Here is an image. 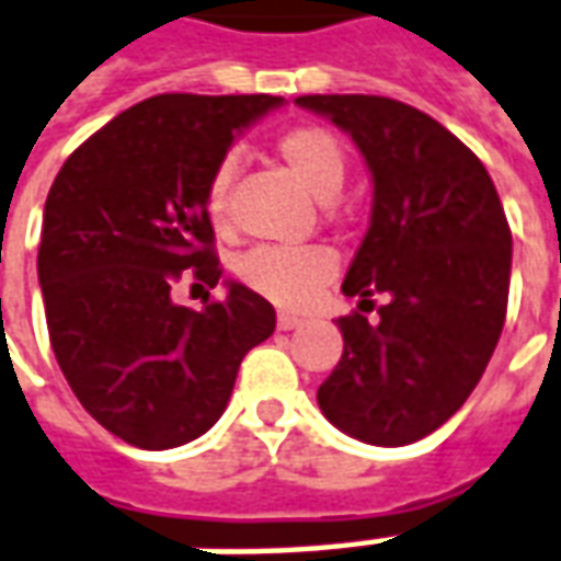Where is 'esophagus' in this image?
Returning <instances> with one entry per match:
<instances>
[{
    "label": "esophagus",
    "mask_w": 561,
    "mask_h": 561,
    "mask_svg": "<svg viewBox=\"0 0 561 561\" xmlns=\"http://www.w3.org/2000/svg\"><path fill=\"white\" fill-rule=\"evenodd\" d=\"M276 328H279V331H294V328H300V319H297V316H288V312H279Z\"/></svg>",
    "instance_id": "esophagus-1"
}]
</instances>
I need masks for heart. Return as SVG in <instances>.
I'll return each instance as SVG.
<instances>
[{"label": "heart", "mask_w": 561, "mask_h": 561, "mask_svg": "<svg viewBox=\"0 0 561 561\" xmlns=\"http://www.w3.org/2000/svg\"><path fill=\"white\" fill-rule=\"evenodd\" d=\"M276 151L294 179L307 187L309 194L321 203L334 199L346 182V148L334 133L304 124L291 127L276 139ZM237 175V160L225 158L209 175L206 185V215L215 230L230 227V187ZM334 254L321 245H300V249H282V245H257L237 261L240 276L254 294L267 297L276 307H304L324 282L334 279Z\"/></svg>", "instance_id": "obj_1"}]
</instances>
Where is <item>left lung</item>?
I'll list each match as a JSON object with an SVG mask.
<instances>
[{"mask_svg": "<svg viewBox=\"0 0 561 561\" xmlns=\"http://www.w3.org/2000/svg\"><path fill=\"white\" fill-rule=\"evenodd\" d=\"M352 136L374 175V213L343 279L374 304L336 321L343 358L319 386L331 425L374 446L416 444L468 401L499 346L511 291V227L489 172L444 124L364 93L297 96Z\"/></svg>", "mask_w": 561, "mask_h": 561, "instance_id": "8db88e82", "label": "left lung"}]
</instances>
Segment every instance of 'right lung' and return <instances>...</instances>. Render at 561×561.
Segmentation results:
<instances>
[{"label": "right lung", "instance_id": "1", "mask_svg": "<svg viewBox=\"0 0 561 561\" xmlns=\"http://www.w3.org/2000/svg\"><path fill=\"white\" fill-rule=\"evenodd\" d=\"M282 96L160 93L78 145L45 203L38 285L57 364L81 407L139 449H172L225 413L276 309L240 282L203 309L172 304L191 270L218 285L206 185L233 136Z\"/></svg>", "mask_w": 561, "mask_h": 561}]
</instances>
